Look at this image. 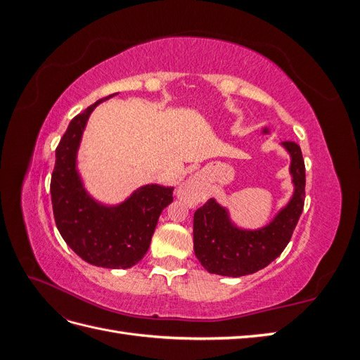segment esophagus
<instances>
[{
    "instance_id": "1",
    "label": "esophagus",
    "mask_w": 360,
    "mask_h": 360,
    "mask_svg": "<svg viewBox=\"0 0 360 360\" xmlns=\"http://www.w3.org/2000/svg\"><path fill=\"white\" fill-rule=\"evenodd\" d=\"M179 198L183 200L186 204L193 205L205 198V191L202 188V183L198 177H192L186 183H183L179 188Z\"/></svg>"
}]
</instances>
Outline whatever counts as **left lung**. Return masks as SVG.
<instances>
[{"label":"left lung","instance_id":"8db88e82","mask_svg":"<svg viewBox=\"0 0 360 360\" xmlns=\"http://www.w3.org/2000/svg\"><path fill=\"white\" fill-rule=\"evenodd\" d=\"M291 156L294 193L264 228L250 231L231 224L228 212L213 198L193 214V250L202 267L222 276H245L264 269L288 245L304 204V162L299 144L282 143Z\"/></svg>","mask_w":360,"mask_h":360}]
</instances>
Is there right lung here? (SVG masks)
Wrapping results in <instances>:
<instances>
[{"instance_id":"obj_1","label":"right lung","mask_w":360,"mask_h":360,"mask_svg":"<svg viewBox=\"0 0 360 360\" xmlns=\"http://www.w3.org/2000/svg\"><path fill=\"white\" fill-rule=\"evenodd\" d=\"M111 96L73 117L56 150L51 198L58 231L75 254L97 267L127 269L146 255L162 210L172 202L174 188L146 184L115 207L96 202L85 192L76 151L91 111Z\"/></svg>"}]
</instances>
